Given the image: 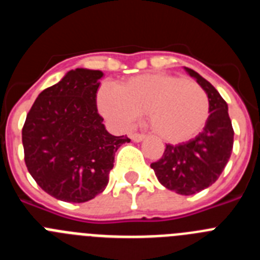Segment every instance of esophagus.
Here are the masks:
<instances>
[{
    "instance_id": "esophagus-1",
    "label": "esophagus",
    "mask_w": 260,
    "mask_h": 260,
    "mask_svg": "<svg viewBox=\"0 0 260 260\" xmlns=\"http://www.w3.org/2000/svg\"><path fill=\"white\" fill-rule=\"evenodd\" d=\"M130 138H132L133 142H142V141H144V138L146 137L142 134H137V133H135V134L130 135Z\"/></svg>"
}]
</instances>
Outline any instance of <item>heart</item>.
Returning <instances> with one entry per match:
<instances>
[{
	"label": "heart",
	"mask_w": 260,
	"mask_h": 260,
	"mask_svg": "<svg viewBox=\"0 0 260 260\" xmlns=\"http://www.w3.org/2000/svg\"><path fill=\"white\" fill-rule=\"evenodd\" d=\"M98 107L105 118L121 127H128L146 113L148 128L168 143H182L198 134L210 109L199 84L169 74L138 75L117 88L103 86Z\"/></svg>",
	"instance_id": "obj_1"
}]
</instances>
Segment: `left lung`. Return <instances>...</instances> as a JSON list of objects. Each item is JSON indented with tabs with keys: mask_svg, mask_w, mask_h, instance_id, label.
Listing matches in <instances>:
<instances>
[{
	"mask_svg": "<svg viewBox=\"0 0 260 260\" xmlns=\"http://www.w3.org/2000/svg\"><path fill=\"white\" fill-rule=\"evenodd\" d=\"M208 96L210 116L203 132L180 144H167L161 158L151 164L158 182L181 195H192L216 182L233 150L234 132L228 105L203 77L185 68Z\"/></svg>",
	"mask_w": 260,
	"mask_h": 260,
	"instance_id": "left-lung-1",
	"label": "left lung"
}]
</instances>
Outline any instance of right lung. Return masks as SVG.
I'll list each match as a JSON object with an SVG mask.
<instances>
[{
    "mask_svg": "<svg viewBox=\"0 0 260 260\" xmlns=\"http://www.w3.org/2000/svg\"><path fill=\"white\" fill-rule=\"evenodd\" d=\"M103 71L75 69L45 88L22 130L24 161L32 178L56 199L83 203L109 182L114 153L127 137L109 134L98 113Z\"/></svg>",
    "mask_w": 260,
    "mask_h": 260,
    "instance_id": "add662e5",
    "label": "right lung"
}]
</instances>
